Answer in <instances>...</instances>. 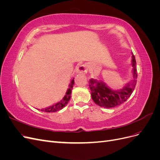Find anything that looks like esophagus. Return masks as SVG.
<instances>
[{
    "label": "esophagus",
    "instance_id": "34e87169",
    "mask_svg": "<svg viewBox=\"0 0 160 160\" xmlns=\"http://www.w3.org/2000/svg\"><path fill=\"white\" fill-rule=\"evenodd\" d=\"M77 72H80V73H87L88 71V66L86 64L80 65L77 68Z\"/></svg>",
    "mask_w": 160,
    "mask_h": 160
}]
</instances>
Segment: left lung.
I'll use <instances>...</instances> for the list:
<instances>
[{
	"label": "left lung",
	"instance_id": "1",
	"mask_svg": "<svg viewBox=\"0 0 160 160\" xmlns=\"http://www.w3.org/2000/svg\"><path fill=\"white\" fill-rule=\"evenodd\" d=\"M132 66L133 67V80L122 89L113 91L108 88L103 82L91 79L89 81L91 98L94 102L100 107L105 108H115L126 101L133 93L137 83L138 71L135 56L132 55Z\"/></svg>",
	"mask_w": 160,
	"mask_h": 160
}]
</instances>
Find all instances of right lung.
<instances>
[{
  "label": "right lung",
  "instance_id": "add662e5",
  "mask_svg": "<svg viewBox=\"0 0 160 160\" xmlns=\"http://www.w3.org/2000/svg\"><path fill=\"white\" fill-rule=\"evenodd\" d=\"M74 78L72 79L71 81V83L69 85V88L67 90L66 95L61 101H59V103H56L55 105L51 106L49 108H47L45 109H41V111H44V112H55V111H59L62 109L63 108H65L67 105V104L68 103L69 101L70 100L71 98V91L72 89V88H73V85H74Z\"/></svg>",
  "mask_w": 160,
  "mask_h": 160
}]
</instances>
